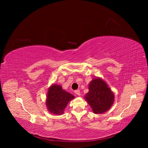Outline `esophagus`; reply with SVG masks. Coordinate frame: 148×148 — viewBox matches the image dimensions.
Listing matches in <instances>:
<instances>
[{"label":"esophagus","instance_id":"esophagus-1","mask_svg":"<svg viewBox=\"0 0 148 148\" xmlns=\"http://www.w3.org/2000/svg\"><path fill=\"white\" fill-rule=\"evenodd\" d=\"M75 93L76 95H77V96H80V91H79V89H78V90L75 91Z\"/></svg>","mask_w":148,"mask_h":148}]
</instances>
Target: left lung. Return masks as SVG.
<instances>
[{"mask_svg": "<svg viewBox=\"0 0 148 148\" xmlns=\"http://www.w3.org/2000/svg\"><path fill=\"white\" fill-rule=\"evenodd\" d=\"M89 92L84 99L91 106L95 114H103L108 110L114 102L113 92L104 80L94 78L88 85Z\"/></svg>", "mask_w": 148, "mask_h": 148, "instance_id": "8db88e82", "label": "left lung"}]
</instances>
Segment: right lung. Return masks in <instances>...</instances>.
<instances>
[{
	"instance_id": "obj_1",
	"label": "right lung",
	"mask_w": 148,
	"mask_h": 148,
	"mask_svg": "<svg viewBox=\"0 0 148 148\" xmlns=\"http://www.w3.org/2000/svg\"><path fill=\"white\" fill-rule=\"evenodd\" d=\"M75 96L62 89L61 85L53 84L48 89L46 105L49 112L62 115L68 103Z\"/></svg>"
}]
</instances>
